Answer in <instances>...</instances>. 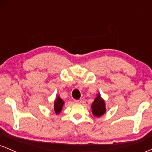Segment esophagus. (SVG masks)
<instances>
[{
  "instance_id": "34e87169",
  "label": "esophagus",
  "mask_w": 152,
  "mask_h": 152,
  "mask_svg": "<svg viewBox=\"0 0 152 152\" xmlns=\"http://www.w3.org/2000/svg\"><path fill=\"white\" fill-rule=\"evenodd\" d=\"M74 102L76 103V104H81V103L82 102V100L81 99H78V100H74Z\"/></svg>"
}]
</instances>
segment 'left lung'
<instances>
[{"mask_svg":"<svg viewBox=\"0 0 152 152\" xmlns=\"http://www.w3.org/2000/svg\"><path fill=\"white\" fill-rule=\"evenodd\" d=\"M92 113L95 116L99 117L105 114L106 112V106L105 102L101 97V95L98 94L96 98L94 99V102L91 105Z\"/></svg>","mask_w":152,"mask_h":152,"instance_id":"1","label":"left lung"}]
</instances>
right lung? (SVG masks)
<instances>
[{
	"label": "right lung",
	"mask_w": 152,
	"mask_h": 152,
	"mask_svg": "<svg viewBox=\"0 0 152 152\" xmlns=\"http://www.w3.org/2000/svg\"><path fill=\"white\" fill-rule=\"evenodd\" d=\"M64 104V102L58 96L57 98L56 99V101L55 102H54V106H53V109L54 111H55L56 114H58L61 111Z\"/></svg>",
	"instance_id": "add662e5"
}]
</instances>
